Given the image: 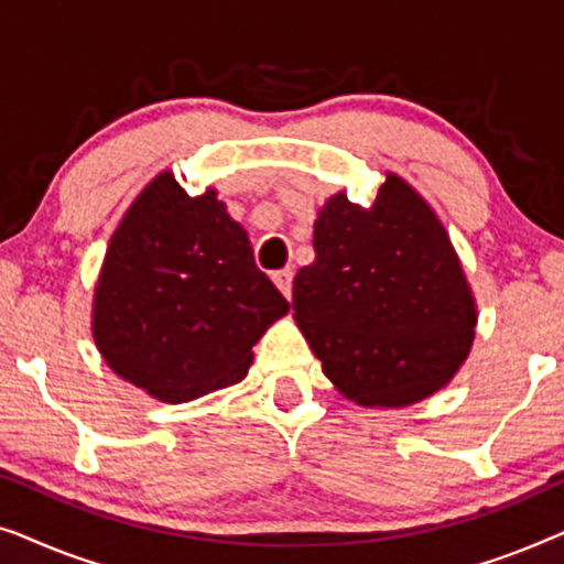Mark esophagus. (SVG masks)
<instances>
[{"mask_svg":"<svg viewBox=\"0 0 564 564\" xmlns=\"http://www.w3.org/2000/svg\"><path fill=\"white\" fill-rule=\"evenodd\" d=\"M274 284L280 288L284 297H292V269H282V272L274 274Z\"/></svg>","mask_w":564,"mask_h":564,"instance_id":"1","label":"esophagus"}]
</instances>
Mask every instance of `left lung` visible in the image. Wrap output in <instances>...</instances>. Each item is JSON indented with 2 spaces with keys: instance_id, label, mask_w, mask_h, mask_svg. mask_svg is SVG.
I'll list each match as a JSON object with an SVG mask.
<instances>
[{
  "instance_id": "1",
  "label": "left lung",
  "mask_w": 564,
  "mask_h": 564,
  "mask_svg": "<svg viewBox=\"0 0 564 564\" xmlns=\"http://www.w3.org/2000/svg\"><path fill=\"white\" fill-rule=\"evenodd\" d=\"M315 261L292 284V318L351 403L405 408L465 365L477 303L444 223L388 172L375 203L336 192L313 223Z\"/></svg>"
}]
</instances>
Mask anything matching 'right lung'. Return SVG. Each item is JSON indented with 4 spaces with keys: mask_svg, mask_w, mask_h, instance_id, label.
<instances>
[{
    "mask_svg": "<svg viewBox=\"0 0 564 564\" xmlns=\"http://www.w3.org/2000/svg\"><path fill=\"white\" fill-rule=\"evenodd\" d=\"M288 311L218 189L189 197L166 169L107 243L91 336L122 380L161 403H187L241 382L253 344Z\"/></svg>",
    "mask_w": 564,
    "mask_h": 564,
    "instance_id": "obj_1",
    "label": "right lung"
}]
</instances>
